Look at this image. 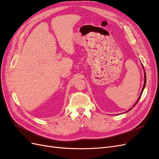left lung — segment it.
<instances>
[{
  "label": "left lung",
  "mask_w": 159,
  "mask_h": 159,
  "mask_svg": "<svg viewBox=\"0 0 159 159\" xmlns=\"http://www.w3.org/2000/svg\"><path fill=\"white\" fill-rule=\"evenodd\" d=\"M144 73H145V81H144V85H143V89H142V91H141V95H140V97L139 98V99H138V100H137V102H136V103L134 104V105H135L136 104H137V103L138 102V101L139 100V99H140V98H141V95H142V93H143V89H144V88H145V85H146V74H145V71L144 72ZM129 109V110H130Z\"/></svg>",
  "instance_id": "8db88e82"
}]
</instances>
